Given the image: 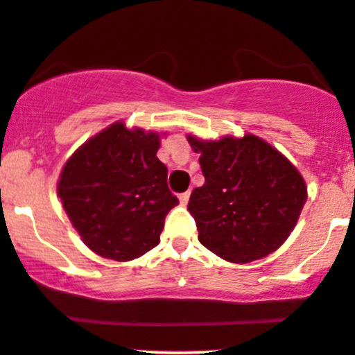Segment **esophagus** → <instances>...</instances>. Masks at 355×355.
I'll use <instances>...</instances> for the list:
<instances>
[{"instance_id":"esophagus-1","label":"esophagus","mask_w":355,"mask_h":355,"mask_svg":"<svg viewBox=\"0 0 355 355\" xmlns=\"http://www.w3.org/2000/svg\"><path fill=\"white\" fill-rule=\"evenodd\" d=\"M189 198H191V192H182L180 196H178V199H180V205H187L189 202Z\"/></svg>"}]
</instances>
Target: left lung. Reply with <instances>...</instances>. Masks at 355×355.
Returning a JSON list of instances; mask_svg holds the SVG:
<instances>
[{
    "instance_id": "8db88e82",
    "label": "left lung",
    "mask_w": 355,
    "mask_h": 355,
    "mask_svg": "<svg viewBox=\"0 0 355 355\" xmlns=\"http://www.w3.org/2000/svg\"><path fill=\"white\" fill-rule=\"evenodd\" d=\"M205 184L189 199L199 243L223 260L248 263L276 251L295 229L307 201L297 168L260 137L199 140Z\"/></svg>"
}]
</instances>
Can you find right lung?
I'll return each instance as SVG.
<instances>
[{
    "instance_id": "add662e5",
    "label": "right lung",
    "mask_w": 355,
    "mask_h": 355,
    "mask_svg": "<svg viewBox=\"0 0 355 355\" xmlns=\"http://www.w3.org/2000/svg\"><path fill=\"white\" fill-rule=\"evenodd\" d=\"M159 133L118 121L83 144L58 178L62 206L83 243L104 258L128 261L159 244L164 216L178 205Z\"/></svg>"
}]
</instances>
